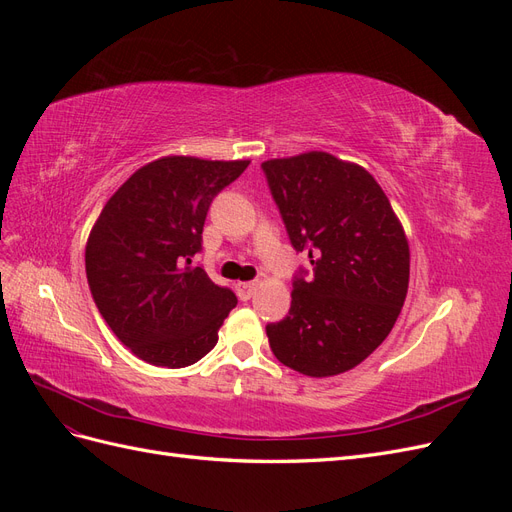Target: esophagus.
<instances>
[{
  "label": "esophagus",
  "instance_id": "esophagus-1",
  "mask_svg": "<svg viewBox=\"0 0 512 512\" xmlns=\"http://www.w3.org/2000/svg\"><path fill=\"white\" fill-rule=\"evenodd\" d=\"M256 288H258V282H243V284L237 286V292H239V297H241L243 301H247V299L254 297Z\"/></svg>",
  "mask_w": 512,
  "mask_h": 512
}]
</instances>
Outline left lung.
I'll list each match as a JSON object with an SVG mask.
<instances>
[{
    "instance_id": "left-lung-1",
    "label": "left lung",
    "mask_w": 512,
    "mask_h": 512,
    "mask_svg": "<svg viewBox=\"0 0 512 512\" xmlns=\"http://www.w3.org/2000/svg\"><path fill=\"white\" fill-rule=\"evenodd\" d=\"M290 243L314 267L292 282L290 312L267 324L277 361L329 378L363 363L404 307L410 247L378 181L327 151L262 162Z\"/></svg>"
}]
</instances>
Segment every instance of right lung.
<instances>
[{
    "mask_svg": "<svg viewBox=\"0 0 512 512\" xmlns=\"http://www.w3.org/2000/svg\"><path fill=\"white\" fill-rule=\"evenodd\" d=\"M250 160L166 156L141 166L108 198L89 232L85 271L102 318L138 359L179 369L203 359L235 292L192 256L211 200Z\"/></svg>",
    "mask_w": 512,
    "mask_h": 512,
    "instance_id": "add662e5",
    "label": "right lung"
}]
</instances>
